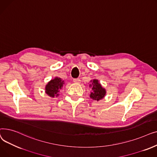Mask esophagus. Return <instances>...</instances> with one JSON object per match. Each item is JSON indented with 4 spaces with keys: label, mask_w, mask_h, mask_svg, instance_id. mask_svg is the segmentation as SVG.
Masks as SVG:
<instances>
[{
    "label": "esophagus",
    "mask_w": 157,
    "mask_h": 157,
    "mask_svg": "<svg viewBox=\"0 0 157 157\" xmlns=\"http://www.w3.org/2000/svg\"><path fill=\"white\" fill-rule=\"evenodd\" d=\"M73 81L74 82V83H80L81 80L79 78H76V79H74Z\"/></svg>",
    "instance_id": "34e87169"
}]
</instances>
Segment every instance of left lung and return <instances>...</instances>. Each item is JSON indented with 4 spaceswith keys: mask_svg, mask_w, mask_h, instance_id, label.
Returning a JSON list of instances; mask_svg holds the SVG:
<instances>
[{
    "mask_svg": "<svg viewBox=\"0 0 157 157\" xmlns=\"http://www.w3.org/2000/svg\"><path fill=\"white\" fill-rule=\"evenodd\" d=\"M89 87L92 89L90 97L92 98L93 100L99 101L105 97L106 94V90L102 86L98 79H94L90 81Z\"/></svg>",
    "mask_w": 157,
    "mask_h": 157,
    "instance_id": "1",
    "label": "left lung"
}]
</instances>
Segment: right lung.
Instances as JSON below:
<instances>
[{"label": "right lung", "mask_w": 157, "mask_h": 157, "mask_svg": "<svg viewBox=\"0 0 157 157\" xmlns=\"http://www.w3.org/2000/svg\"><path fill=\"white\" fill-rule=\"evenodd\" d=\"M64 81L60 78L55 77L49 81L45 86V93L50 97L54 98L59 96L60 90L64 85Z\"/></svg>", "instance_id": "1"}]
</instances>
